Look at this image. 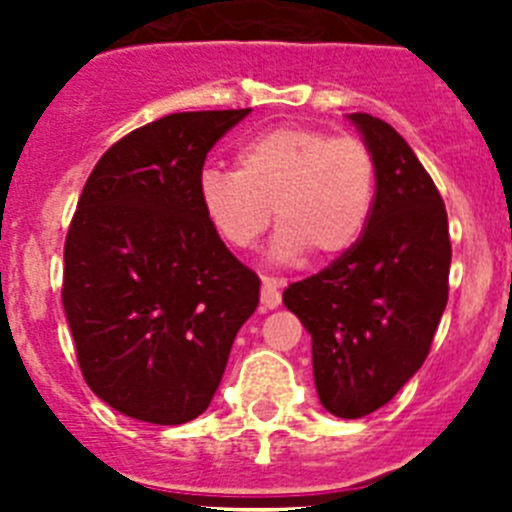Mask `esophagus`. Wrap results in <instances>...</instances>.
Returning <instances> with one entry per match:
<instances>
[{
	"mask_svg": "<svg viewBox=\"0 0 512 512\" xmlns=\"http://www.w3.org/2000/svg\"><path fill=\"white\" fill-rule=\"evenodd\" d=\"M261 305H264V310H274V307L282 305V292H279L277 279L264 277V284H261Z\"/></svg>",
	"mask_w": 512,
	"mask_h": 512,
	"instance_id": "esophagus-1",
	"label": "esophagus"
}]
</instances>
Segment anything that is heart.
<instances>
[{
    "label": "heart",
    "instance_id": "obj_1",
    "mask_svg": "<svg viewBox=\"0 0 512 512\" xmlns=\"http://www.w3.org/2000/svg\"><path fill=\"white\" fill-rule=\"evenodd\" d=\"M377 200V161L356 135L282 125L238 151V171L207 166L200 202L217 235L233 248L259 243L277 217L271 259L292 264L315 251L338 259L359 243Z\"/></svg>",
    "mask_w": 512,
    "mask_h": 512
}]
</instances>
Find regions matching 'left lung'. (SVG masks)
I'll return each instance as SVG.
<instances>
[{
  "mask_svg": "<svg viewBox=\"0 0 512 512\" xmlns=\"http://www.w3.org/2000/svg\"><path fill=\"white\" fill-rule=\"evenodd\" d=\"M377 161L364 235L323 271L289 284L284 305L312 336L323 408L364 418L402 390L431 351L449 300V217L413 148L379 117L348 115Z\"/></svg>",
  "mask_w": 512,
  "mask_h": 512,
  "instance_id": "obj_1",
  "label": "left lung"
}]
</instances>
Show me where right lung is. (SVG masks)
I'll return each instance as SVG.
<instances>
[{
	"mask_svg": "<svg viewBox=\"0 0 512 512\" xmlns=\"http://www.w3.org/2000/svg\"><path fill=\"white\" fill-rule=\"evenodd\" d=\"M248 112L148 122L84 184L63 248V310L87 384L128 418L182 425L205 413L259 307V277L200 202L207 153Z\"/></svg>",
	"mask_w": 512,
	"mask_h": 512,
	"instance_id": "1",
	"label": "right lung"
}]
</instances>
